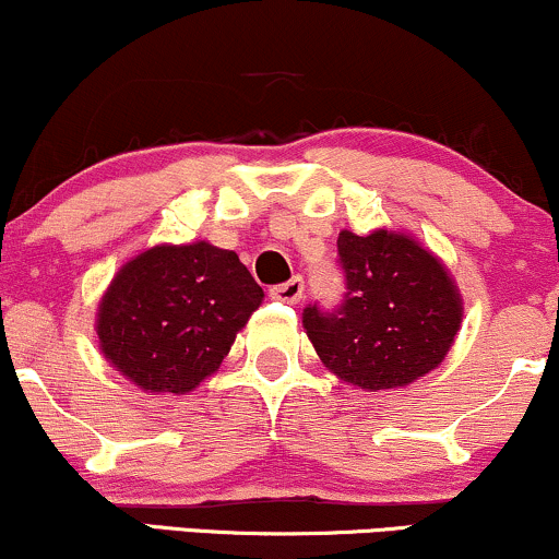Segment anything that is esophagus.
I'll use <instances>...</instances> for the list:
<instances>
[{
    "mask_svg": "<svg viewBox=\"0 0 559 559\" xmlns=\"http://www.w3.org/2000/svg\"><path fill=\"white\" fill-rule=\"evenodd\" d=\"M269 295H272L274 300H282V304H300V298H304V280L293 277L282 282V285H274Z\"/></svg>",
    "mask_w": 559,
    "mask_h": 559,
    "instance_id": "1",
    "label": "esophagus"
}]
</instances>
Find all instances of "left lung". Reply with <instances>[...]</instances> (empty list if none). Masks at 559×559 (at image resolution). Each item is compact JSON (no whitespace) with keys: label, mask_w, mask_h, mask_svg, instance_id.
Instances as JSON below:
<instances>
[{"label":"left lung","mask_w":559,"mask_h":559,"mask_svg":"<svg viewBox=\"0 0 559 559\" xmlns=\"http://www.w3.org/2000/svg\"><path fill=\"white\" fill-rule=\"evenodd\" d=\"M337 306L304 308L308 340L326 369L360 390H390L424 377L448 356L463 306L444 266L405 235L340 233Z\"/></svg>","instance_id":"8db88e82"}]
</instances>
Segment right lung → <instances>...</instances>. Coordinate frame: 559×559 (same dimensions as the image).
<instances>
[{
    "mask_svg": "<svg viewBox=\"0 0 559 559\" xmlns=\"http://www.w3.org/2000/svg\"><path fill=\"white\" fill-rule=\"evenodd\" d=\"M264 290L238 253L156 246L128 261L98 306V343L130 382L190 392L219 369Z\"/></svg>",
    "mask_w": 559,
    "mask_h": 559,
    "instance_id": "1",
    "label": "right lung"
}]
</instances>
